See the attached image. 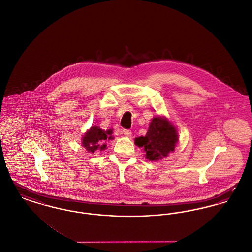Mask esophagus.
Here are the masks:
<instances>
[{
  "mask_svg": "<svg viewBox=\"0 0 252 252\" xmlns=\"http://www.w3.org/2000/svg\"><path fill=\"white\" fill-rule=\"evenodd\" d=\"M123 133H124V135H125L126 137H130L132 134L131 130H129V129H124Z\"/></svg>",
  "mask_w": 252,
  "mask_h": 252,
  "instance_id": "esophagus-1",
  "label": "esophagus"
}]
</instances>
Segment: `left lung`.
Instances as JSON below:
<instances>
[{
    "mask_svg": "<svg viewBox=\"0 0 252 252\" xmlns=\"http://www.w3.org/2000/svg\"><path fill=\"white\" fill-rule=\"evenodd\" d=\"M178 134L175 126L166 119L153 118L146 135L135 139V144L144 147L146 158L149 160L161 159L175 150Z\"/></svg>",
    "mask_w": 252,
    "mask_h": 252,
    "instance_id": "left-lung-1",
    "label": "left lung"
}]
</instances>
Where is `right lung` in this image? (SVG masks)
I'll return each mask as SVG.
<instances>
[{
    "label": "right lung",
    "mask_w": 252,
    "mask_h": 252,
    "mask_svg": "<svg viewBox=\"0 0 252 252\" xmlns=\"http://www.w3.org/2000/svg\"><path fill=\"white\" fill-rule=\"evenodd\" d=\"M111 130H102L98 126H92L90 130H88L85 134L83 139H82V144L85 148L90 151L94 153V151L98 148L101 150L106 148V142L111 139Z\"/></svg>",
    "instance_id": "right-lung-1"
}]
</instances>
